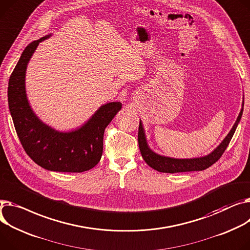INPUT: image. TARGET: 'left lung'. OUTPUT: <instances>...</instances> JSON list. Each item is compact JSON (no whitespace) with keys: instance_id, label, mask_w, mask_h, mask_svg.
Returning a JSON list of instances; mask_svg holds the SVG:
<instances>
[{"instance_id":"obj_1","label":"left lung","mask_w":250,"mask_h":250,"mask_svg":"<svg viewBox=\"0 0 250 250\" xmlns=\"http://www.w3.org/2000/svg\"><path fill=\"white\" fill-rule=\"evenodd\" d=\"M243 104L242 103V108L237 116V120L235 124L232 126L229 134L225 137V139L222 141V143L216 147L212 153H210L207 156L200 157V158H193V159H175L170 157H165L156 154L149 148L146 139L145 129L143 126L142 121H140V126H139V134H138V141H139V146L140 151L142 154V157L144 158L145 162L149 166V167L155 169L156 171L162 172V173H181V172H192V171H203L217 162L220 157L223 155L226 147L228 146L232 137H233L235 129L240 122V119L243 112Z\"/></svg>"}]
</instances>
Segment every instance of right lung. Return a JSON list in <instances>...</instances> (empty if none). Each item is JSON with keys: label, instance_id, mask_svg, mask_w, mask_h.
I'll use <instances>...</instances> for the list:
<instances>
[{"label": "right lung", "instance_id": "obj_1", "mask_svg": "<svg viewBox=\"0 0 250 250\" xmlns=\"http://www.w3.org/2000/svg\"><path fill=\"white\" fill-rule=\"evenodd\" d=\"M50 36L31 42L23 51L9 79V108L17 135L33 161L48 171L81 173L101 161L104 129L122 109V104L102 105L84 125L71 131H58L40 121L29 104L25 76L39 43Z\"/></svg>", "mask_w": 250, "mask_h": 250}]
</instances>
